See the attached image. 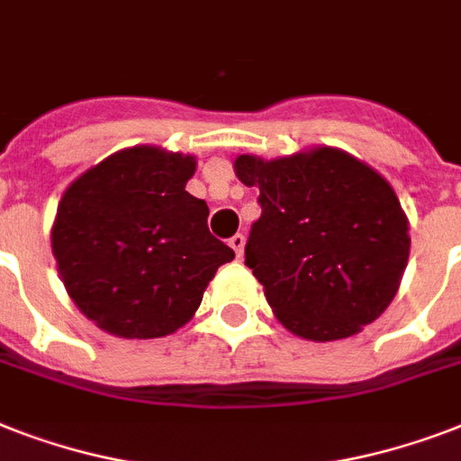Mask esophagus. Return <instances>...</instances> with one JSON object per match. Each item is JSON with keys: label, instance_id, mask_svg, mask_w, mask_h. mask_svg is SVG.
<instances>
[{"label": "esophagus", "instance_id": "esophagus-1", "mask_svg": "<svg viewBox=\"0 0 461 461\" xmlns=\"http://www.w3.org/2000/svg\"><path fill=\"white\" fill-rule=\"evenodd\" d=\"M230 246L234 249V253H237V258H241V256H244V246H246L244 234H234V237L230 239Z\"/></svg>", "mask_w": 461, "mask_h": 461}]
</instances>
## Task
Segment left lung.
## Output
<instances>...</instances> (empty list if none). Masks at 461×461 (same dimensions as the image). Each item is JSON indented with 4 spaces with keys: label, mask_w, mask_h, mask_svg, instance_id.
Masks as SVG:
<instances>
[{
    "label": "left lung",
    "mask_w": 461,
    "mask_h": 461,
    "mask_svg": "<svg viewBox=\"0 0 461 461\" xmlns=\"http://www.w3.org/2000/svg\"><path fill=\"white\" fill-rule=\"evenodd\" d=\"M234 172L258 188L263 208L246 266L289 332L313 342L344 339L390 306L411 239L383 174L330 146L275 159L239 155Z\"/></svg>",
    "instance_id": "obj_1"
}]
</instances>
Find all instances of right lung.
<instances>
[{
  "label": "right lung",
  "instance_id": "right-lung-1",
  "mask_svg": "<svg viewBox=\"0 0 461 461\" xmlns=\"http://www.w3.org/2000/svg\"><path fill=\"white\" fill-rule=\"evenodd\" d=\"M194 155L124 148L68 184L52 224L67 294L110 335L153 339L184 328L234 251L186 191Z\"/></svg>",
  "mask_w": 461,
  "mask_h": 461
}]
</instances>
